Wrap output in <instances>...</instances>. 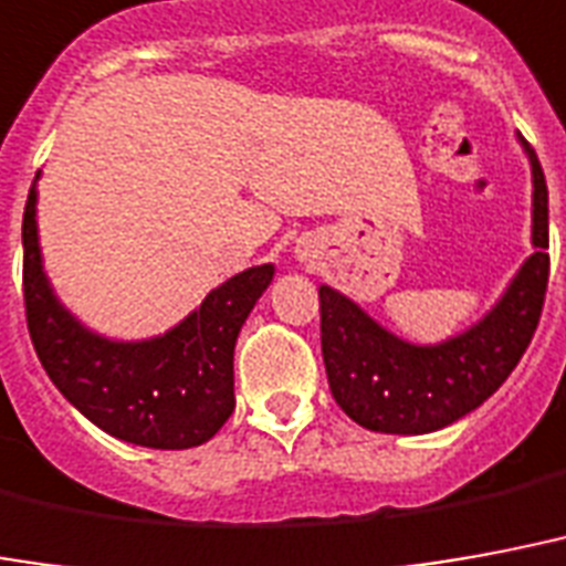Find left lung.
Here are the masks:
<instances>
[{"mask_svg": "<svg viewBox=\"0 0 566 566\" xmlns=\"http://www.w3.org/2000/svg\"><path fill=\"white\" fill-rule=\"evenodd\" d=\"M534 174V254L504 300L443 345L389 336L366 312L321 287V350L338 408L371 432L426 434L462 420L495 392L528 350L549 284V188L528 140Z\"/></svg>", "mask_w": 566, "mask_h": 566, "instance_id": "8db88e82", "label": "left lung"}]
</instances>
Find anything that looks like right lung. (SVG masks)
Segmentation results:
<instances>
[{
	"mask_svg": "<svg viewBox=\"0 0 566 566\" xmlns=\"http://www.w3.org/2000/svg\"><path fill=\"white\" fill-rule=\"evenodd\" d=\"M272 282V266H251L216 287L198 312L153 342L92 336L56 303L41 272L35 182L23 209V305L29 338L62 396L113 438L153 450L209 441L233 413V345Z\"/></svg>",
	"mask_w": 566,
	"mask_h": 566,
	"instance_id": "1",
	"label": "right lung"
}]
</instances>
